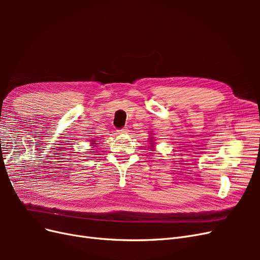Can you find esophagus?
<instances>
[{
    "mask_svg": "<svg viewBox=\"0 0 260 260\" xmlns=\"http://www.w3.org/2000/svg\"><path fill=\"white\" fill-rule=\"evenodd\" d=\"M127 132H128V129H127V128H122V129L117 130L118 135H122V133H127Z\"/></svg>",
    "mask_w": 260,
    "mask_h": 260,
    "instance_id": "1",
    "label": "esophagus"
}]
</instances>
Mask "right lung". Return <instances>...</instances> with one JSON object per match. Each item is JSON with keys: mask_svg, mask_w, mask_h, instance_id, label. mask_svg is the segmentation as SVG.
Returning a JSON list of instances; mask_svg holds the SVG:
<instances>
[{"mask_svg": "<svg viewBox=\"0 0 260 260\" xmlns=\"http://www.w3.org/2000/svg\"><path fill=\"white\" fill-rule=\"evenodd\" d=\"M92 142H95V141H92Z\"/></svg>", "mask_w": 260, "mask_h": 260, "instance_id": "add662e5", "label": "right lung"}]
</instances>
